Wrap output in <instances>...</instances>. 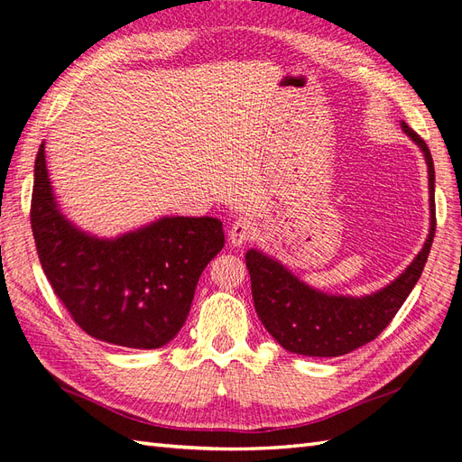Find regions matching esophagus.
I'll list each match as a JSON object with an SVG mask.
<instances>
[{"mask_svg": "<svg viewBox=\"0 0 462 462\" xmlns=\"http://www.w3.org/2000/svg\"><path fill=\"white\" fill-rule=\"evenodd\" d=\"M255 222L254 220H250V218H245V217H240L238 220H236L234 224H232V228H230V242L234 244V245H242V244H245L247 240H252L254 236H255Z\"/></svg>", "mask_w": 462, "mask_h": 462, "instance_id": "34e87169", "label": "esophagus"}]
</instances>
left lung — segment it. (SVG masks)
I'll return each instance as SVG.
<instances>
[{
  "label": "left lung",
  "mask_w": 462,
  "mask_h": 462,
  "mask_svg": "<svg viewBox=\"0 0 462 462\" xmlns=\"http://www.w3.org/2000/svg\"><path fill=\"white\" fill-rule=\"evenodd\" d=\"M402 128L421 148L428 162L431 226L421 252L396 281L369 297H336L304 285L262 252L250 250L245 254L255 312L267 332L287 351L309 357H339L369 344L393 322L421 277L435 236V170L423 138L406 123H402Z\"/></svg>",
  "instance_id": "1"
}]
</instances>
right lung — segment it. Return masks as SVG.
Here are the masks:
<instances>
[{"label": "right lung", "instance_id": "add662e5", "mask_svg": "<svg viewBox=\"0 0 462 462\" xmlns=\"http://www.w3.org/2000/svg\"><path fill=\"white\" fill-rule=\"evenodd\" d=\"M31 228L72 320L91 337L133 349H158L177 336L200 273L224 245L222 222L210 217H163L115 240L79 232L58 210L44 144L34 160Z\"/></svg>", "mask_w": 462, "mask_h": 462}]
</instances>
